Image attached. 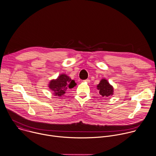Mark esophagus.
<instances>
[{"instance_id": "esophagus-1", "label": "esophagus", "mask_w": 156, "mask_h": 156, "mask_svg": "<svg viewBox=\"0 0 156 156\" xmlns=\"http://www.w3.org/2000/svg\"><path fill=\"white\" fill-rule=\"evenodd\" d=\"M84 82H86V83H89L90 82V80H88V79H87V80H84Z\"/></svg>"}]
</instances>
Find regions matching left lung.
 <instances>
[{
  "instance_id": "8db88e82",
  "label": "left lung",
  "mask_w": 156,
  "mask_h": 156,
  "mask_svg": "<svg viewBox=\"0 0 156 156\" xmlns=\"http://www.w3.org/2000/svg\"><path fill=\"white\" fill-rule=\"evenodd\" d=\"M97 89L99 91V94L101 95L102 97L105 98L110 97L113 95L114 88L112 85H111L107 80L103 78L100 80L98 84L97 85Z\"/></svg>"
}]
</instances>
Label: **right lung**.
<instances>
[{
	"label": "right lung",
	"mask_w": 156,
	"mask_h": 156,
	"mask_svg": "<svg viewBox=\"0 0 156 156\" xmlns=\"http://www.w3.org/2000/svg\"><path fill=\"white\" fill-rule=\"evenodd\" d=\"M76 85L75 80H72L66 74L62 73L56 79L51 80L49 82L48 87L55 96L61 97L69 89H72Z\"/></svg>",
	"instance_id": "add662e5"
}]
</instances>
